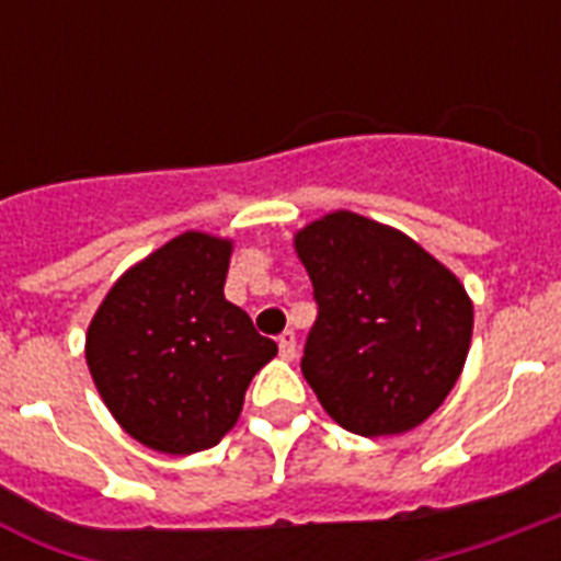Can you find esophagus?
<instances>
[{"label": "esophagus", "mask_w": 561, "mask_h": 561, "mask_svg": "<svg viewBox=\"0 0 561 561\" xmlns=\"http://www.w3.org/2000/svg\"><path fill=\"white\" fill-rule=\"evenodd\" d=\"M279 355L285 360L297 358V334H294V332H282L279 334Z\"/></svg>", "instance_id": "34e87169"}]
</instances>
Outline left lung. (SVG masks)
Here are the masks:
<instances>
[{"mask_svg": "<svg viewBox=\"0 0 561 561\" xmlns=\"http://www.w3.org/2000/svg\"><path fill=\"white\" fill-rule=\"evenodd\" d=\"M317 299L302 375L358 436H396L445 401L469 355L462 282L399 229L337 209L294 236Z\"/></svg>", "mask_w": 561, "mask_h": 561, "instance_id": "1", "label": "left lung"}]
</instances>
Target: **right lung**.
<instances>
[{"label":"right lung","instance_id":"right-lung-1","mask_svg":"<svg viewBox=\"0 0 561 561\" xmlns=\"http://www.w3.org/2000/svg\"><path fill=\"white\" fill-rule=\"evenodd\" d=\"M229 238L188 229L127 267L87 329V367L118 425L160 454L206 451L241 416L276 343L224 297Z\"/></svg>","mask_w":561,"mask_h":561}]
</instances>
